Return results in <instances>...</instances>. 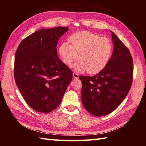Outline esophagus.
<instances>
[{
	"label": "esophagus",
	"instance_id": "obj_1",
	"mask_svg": "<svg viewBox=\"0 0 146 146\" xmlns=\"http://www.w3.org/2000/svg\"><path fill=\"white\" fill-rule=\"evenodd\" d=\"M73 78H78L79 75L76 73H73Z\"/></svg>",
	"mask_w": 146,
	"mask_h": 146
}]
</instances>
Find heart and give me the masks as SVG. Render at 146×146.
Returning a JSON list of instances; mask_svg holds the SVG:
<instances>
[{
    "label": "heart",
    "instance_id": "obj_1",
    "mask_svg": "<svg viewBox=\"0 0 146 146\" xmlns=\"http://www.w3.org/2000/svg\"><path fill=\"white\" fill-rule=\"evenodd\" d=\"M68 40L71 44L64 42L59 48L65 64L71 66L79 57L80 60L73 66V69L78 72L87 71L90 74H97L106 67L113 51L112 42L109 39L90 32L81 31L71 35Z\"/></svg>",
    "mask_w": 146,
    "mask_h": 146
}]
</instances>
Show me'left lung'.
Returning a JSON list of instances; mask_svg holds the SVG:
<instances>
[{
    "label": "left lung",
    "instance_id": "1",
    "mask_svg": "<svg viewBox=\"0 0 146 146\" xmlns=\"http://www.w3.org/2000/svg\"><path fill=\"white\" fill-rule=\"evenodd\" d=\"M111 38L113 51L106 67L95 76H80L83 107L97 117L115 110L127 95L132 83L134 68L131 52L113 32Z\"/></svg>",
    "mask_w": 146,
    "mask_h": 146
}]
</instances>
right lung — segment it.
Here are the masks:
<instances>
[{
	"instance_id": "obj_1",
	"label": "right lung",
	"mask_w": 146,
	"mask_h": 146,
	"mask_svg": "<svg viewBox=\"0 0 146 146\" xmlns=\"http://www.w3.org/2000/svg\"><path fill=\"white\" fill-rule=\"evenodd\" d=\"M68 27L37 31L21 41L15 52L14 78L29 106L47 113L60 104L73 72L58 56L59 39Z\"/></svg>"
}]
</instances>
